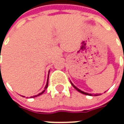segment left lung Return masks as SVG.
<instances>
[{"instance_id": "obj_1", "label": "left lung", "mask_w": 124, "mask_h": 124, "mask_svg": "<svg viewBox=\"0 0 124 124\" xmlns=\"http://www.w3.org/2000/svg\"><path fill=\"white\" fill-rule=\"evenodd\" d=\"M71 84L72 85V86H73V87H74V88H75V89H76V90H77V91H79V93H82V94H86V95H90V96H91V95H92V94H88V93H85V92H83V91H81V90H79V88H77V87H76V86H75L74 85H73V84L72 83V82H71ZM97 95H98V94H94V96H97Z\"/></svg>"}]
</instances>
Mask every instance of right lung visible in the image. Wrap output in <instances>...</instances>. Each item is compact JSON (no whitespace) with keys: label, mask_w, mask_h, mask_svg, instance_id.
Wrapping results in <instances>:
<instances>
[{"label":"right lung","mask_w":124,"mask_h":124,"mask_svg":"<svg viewBox=\"0 0 124 124\" xmlns=\"http://www.w3.org/2000/svg\"><path fill=\"white\" fill-rule=\"evenodd\" d=\"M48 77H49V76H48ZM47 86H48V79H47V83H46V85H45V90H46V89L47 88ZM45 90H43V91L42 93H39V94L38 95H36V96H34V97H37V96H39V95H41V94H42L43 93H44V91H45Z\"/></svg>","instance_id":"1"}]
</instances>
